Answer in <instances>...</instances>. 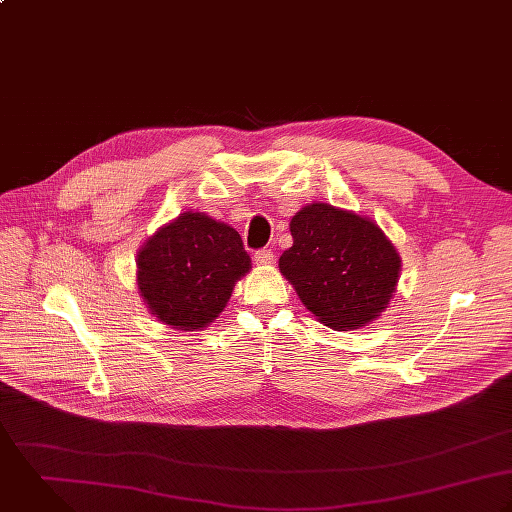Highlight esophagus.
Listing matches in <instances>:
<instances>
[{
  "instance_id": "34e87169",
  "label": "esophagus",
  "mask_w": 512,
  "mask_h": 512,
  "mask_svg": "<svg viewBox=\"0 0 512 512\" xmlns=\"http://www.w3.org/2000/svg\"><path fill=\"white\" fill-rule=\"evenodd\" d=\"M273 251L271 249H259V251H255V255H253V259H255V263L257 265H269V263H273Z\"/></svg>"
}]
</instances>
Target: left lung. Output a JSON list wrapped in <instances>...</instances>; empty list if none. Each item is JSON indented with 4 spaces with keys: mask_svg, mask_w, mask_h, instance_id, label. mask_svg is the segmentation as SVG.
Segmentation results:
<instances>
[{
    "mask_svg": "<svg viewBox=\"0 0 512 512\" xmlns=\"http://www.w3.org/2000/svg\"><path fill=\"white\" fill-rule=\"evenodd\" d=\"M291 235L279 269L322 324L358 328L390 305L400 255L374 221L312 204L291 219Z\"/></svg>",
    "mask_w": 512,
    "mask_h": 512,
    "instance_id": "8db88e82",
    "label": "left lung"
}]
</instances>
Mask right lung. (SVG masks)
<instances>
[{
	"label": "right lung",
	"mask_w": 512,
	"mask_h": 512,
	"mask_svg": "<svg viewBox=\"0 0 512 512\" xmlns=\"http://www.w3.org/2000/svg\"><path fill=\"white\" fill-rule=\"evenodd\" d=\"M251 269L239 233L205 213H182L138 253V289L162 322L204 328Z\"/></svg>",
	"instance_id": "1"
}]
</instances>
